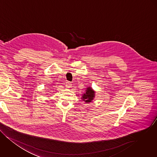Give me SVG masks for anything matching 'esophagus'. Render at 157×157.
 <instances>
[{"mask_svg": "<svg viewBox=\"0 0 157 157\" xmlns=\"http://www.w3.org/2000/svg\"><path fill=\"white\" fill-rule=\"evenodd\" d=\"M72 86V84L71 82H66V86L67 88H71Z\"/></svg>", "mask_w": 157, "mask_h": 157, "instance_id": "esophagus-1", "label": "esophagus"}]
</instances>
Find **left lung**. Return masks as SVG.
Wrapping results in <instances>:
<instances>
[{
	"instance_id": "obj_1",
	"label": "left lung",
	"mask_w": 157,
	"mask_h": 157,
	"mask_svg": "<svg viewBox=\"0 0 157 157\" xmlns=\"http://www.w3.org/2000/svg\"><path fill=\"white\" fill-rule=\"evenodd\" d=\"M96 96V91L91 87L88 86L86 88V90L83 94H82L81 99L85 103H89L92 102Z\"/></svg>"
}]
</instances>
